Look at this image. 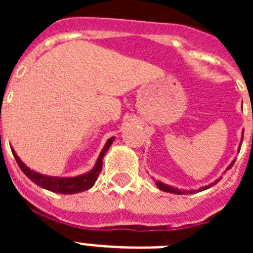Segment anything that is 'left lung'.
<instances>
[{"label": "left lung", "mask_w": 253, "mask_h": 253, "mask_svg": "<svg viewBox=\"0 0 253 253\" xmlns=\"http://www.w3.org/2000/svg\"><path fill=\"white\" fill-rule=\"evenodd\" d=\"M241 146H242V140H241V144H240V148H238V151H240V149H241ZM234 162H236V160L232 161L231 165H229V166L227 167V169H231V167L234 165ZM227 169H225V171H227ZM220 180H222V177L218 178V180H215V181H214V182H211V184L207 185V186L200 187V189L196 190V191H204V190L209 189V187H211V186H214V185H215V184H218V181H220ZM154 182H156V186H157L158 189L161 190V191H166V193L176 194V195H182V194H194V193H196L195 190H190V191H185V190L176 189V187H173V186H169V185H167V184H163V182H161V181H154Z\"/></svg>", "instance_id": "1"}]
</instances>
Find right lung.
<instances>
[{
	"label": "right lung",
	"mask_w": 253,
	"mask_h": 253,
	"mask_svg": "<svg viewBox=\"0 0 253 253\" xmlns=\"http://www.w3.org/2000/svg\"><path fill=\"white\" fill-rule=\"evenodd\" d=\"M114 139H115V138L111 137L110 139H107V142L105 143L104 148L100 152L99 158L96 161L93 169H91V171L84 173V175H78L76 176V177H57V176H46L42 175V173H38V172L29 169L25 163L20 160L19 156L16 154V152L13 151V148H11V151H12L13 157L16 160L17 165H19V167L21 169V171L24 172L34 184H37L38 186L40 187H43V189L49 190V191H53V193L64 194V195H67V194L82 193V191H86V190L91 189V187L95 185L96 180H97L100 172H101L102 169V158H104L107 149L110 148V146L113 144Z\"/></svg>",
	"instance_id": "obj_1"
}]
</instances>
